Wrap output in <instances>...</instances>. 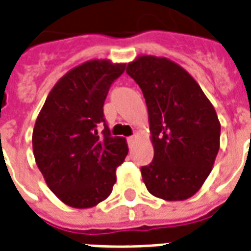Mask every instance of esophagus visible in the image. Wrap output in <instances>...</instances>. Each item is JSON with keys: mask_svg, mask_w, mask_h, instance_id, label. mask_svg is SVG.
<instances>
[{"mask_svg": "<svg viewBox=\"0 0 251 251\" xmlns=\"http://www.w3.org/2000/svg\"><path fill=\"white\" fill-rule=\"evenodd\" d=\"M136 141H137V136L136 135L128 137V145H129V147H133V145L136 144Z\"/></svg>", "mask_w": 251, "mask_h": 251, "instance_id": "34e87169", "label": "esophagus"}]
</instances>
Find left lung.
Listing matches in <instances>:
<instances>
[{"instance_id":"1","label":"left lung","mask_w":251,"mask_h":251,"mask_svg":"<svg viewBox=\"0 0 251 251\" xmlns=\"http://www.w3.org/2000/svg\"><path fill=\"white\" fill-rule=\"evenodd\" d=\"M127 73L143 90L153 161L141 168L148 191L168 201L195 195L220 149L215 107L186 69L166 57L140 55Z\"/></svg>"}]
</instances>
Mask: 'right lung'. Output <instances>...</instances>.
I'll return each instance as SVG.
<instances>
[{
  "label": "right lung",
  "instance_id": "obj_1",
  "mask_svg": "<svg viewBox=\"0 0 251 251\" xmlns=\"http://www.w3.org/2000/svg\"><path fill=\"white\" fill-rule=\"evenodd\" d=\"M124 68L107 59L73 68L52 87L36 118L35 162L50 190L69 207L91 208L107 199L127 156V140L110 135L103 115L108 89Z\"/></svg>",
  "mask_w": 251,
  "mask_h": 251
}]
</instances>
